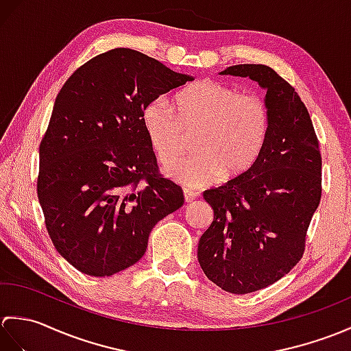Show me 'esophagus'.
<instances>
[{"label":"esophagus","mask_w":351,"mask_h":351,"mask_svg":"<svg viewBox=\"0 0 351 351\" xmlns=\"http://www.w3.org/2000/svg\"><path fill=\"white\" fill-rule=\"evenodd\" d=\"M196 197H197V193H196V191H193V190H187V189L184 190V199H185V202H187V204L193 202V200H195Z\"/></svg>","instance_id":"34e87169"}]
</instances>
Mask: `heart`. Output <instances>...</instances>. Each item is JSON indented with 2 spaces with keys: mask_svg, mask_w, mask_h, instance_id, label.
I'll return each instance as SVG.
<instances>
[{
  "mask_svg": "<svg viewBox=\"0 0 351 351\" xmlns=\"http://www.w3.org/2000/svg\"><path fill=\"white\" fill-rule=\"evenodd\" d=\"M149 102L141 126L161 166L173 164L187 151L195 154L167 169L171 180L187 187H205L223 173L247 171L263 151L270 131V108L256 93H241L232 84L202 80L178 92L171 102Z\"/></svg>",
  "mask_w": 351,
  "mask_h": 351,
  "instance_id": "b5f03b06",
  "label": "heart"
}]
</instances>
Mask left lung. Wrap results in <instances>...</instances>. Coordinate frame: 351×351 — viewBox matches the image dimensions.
I'll use <instances>...</instances> for the list:
<instances>
[{"label":"left lung","mask_w":351,"mask_h":351,"mask_svg":"<svg viewBox=\"0 0 351 351\" xmlns=\"http://www.w3.org/2000/svg\"><path fill=\"white\" fill-rule=\"evenodd\" d=\"M221 73L265 88L270 131L247 171L204 191L214 219L200 237L197 259L215 285L247 294L278 282L303 258L322 200V154L308 108L278 72L235 64Z\"/></svg>","instance_id":"8db88e82"}]
</instances>
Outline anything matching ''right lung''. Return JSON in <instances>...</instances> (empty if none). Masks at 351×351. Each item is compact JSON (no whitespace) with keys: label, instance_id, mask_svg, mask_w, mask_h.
Returning a JSON list of instances; mask_svg holds the SVG:
<instances>
[{"label":"right lung","instance_id":"add662e5","mask_svg":"<svg viewBox=\"0 0 351 351\" xmlns=\"http://www.w3.org/2000/svg\"><path fill=\"white\" fill-rule=\"evenodd\" d=\"M191 80L116 48L80 66L57 95L37 197L52 244L81 273L104 278L134 265L152 228L184 205L182 189L160 173L141 113Z\"/></svg>","mask_w":351,"mask_h":351}]
</instances>
